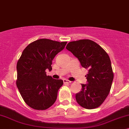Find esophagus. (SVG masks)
<instances>
[{
  "instance_id": "34e87169",
  "label": "esophagus",
  "mask_w": 129,
  "mask_h": 129,
  "mask_svg": "<svg viewBox=\"0 0 129 129\" xmlns=\"http://www.w3.org/2000/svg\"><path fill=\"white\" fill-rule=\"evenodd\" d=\"M63 84H70L71 82V81H69V80H66V79L63 80Z\"/></svg>"
}]
</instances>
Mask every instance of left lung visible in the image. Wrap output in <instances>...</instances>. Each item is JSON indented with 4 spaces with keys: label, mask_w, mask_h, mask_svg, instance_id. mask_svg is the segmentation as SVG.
<instances>
[{
    "label": "left lung",
    "mask_w": 129,
    "mask_h": 129,
    "mask_svg": "<svg viewBox=\"0 0 129 129\" xmlns=\"http://www.w3.org/2000/svg\"><path fill=\"white\" fill-rule=\"evenodd\" d=\"M66 49L78 58L82 67L88 70L87 83L75 94L81 107L92 109L99 107L109 95L114 78L109 55L99 45L89 39L68 43Z\"/></svg>",
    "instance_id": "8db88e82"
}]
</instances>
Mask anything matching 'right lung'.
<instances>
[{
    "label": "right lung",
    "mask_w": 129,
    "mask_h": 129,
    "mask_svg": "<svg viewBox=\"0 0 129 129\" xmlns=\"http://www.w3.org/2000/svg\"><path fill=\"white\" fill-rule=\"evenodd\" d=\"M67 42L40 39L29 44L23 51L16 66V85L23 100L32 109L44 110L55 102L62 80L47 75L52 70V62Z\"/></svg>",
    "instance_id": "obj_1"
}]
</instances>
